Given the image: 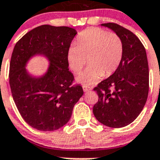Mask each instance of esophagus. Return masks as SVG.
I'll list each match as a JSON object with an SVG mask.
<instances>
[{"instance_id":"obj_1","label":"esophagus","mask_w":160,"mask_h":160,"mask_svg":"<svg viewBox=\"0 0 160 160\" xmlns=\"http://www.w3.org/2000/svg\"><path fill=\"white\" fill-rule=\"evenodd\" d=\"M82 88H83V90H84L85 92H87V91H89V90H91V89H90V87H87V86H86V85H83Z\"/></svg>"}]
</instances>
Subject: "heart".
Listing matches in <instances>:
<instances>
[{"label": "heart", "instance_id": "b5f03b06", "mask_svg": "<svg viewBox=\"0 0 160 160\" xmlns=\"http://www.w3.org/2000/svg\"><path fill=\"white\" fill-rule=\"evenodd\" d=\"M122 57V42L115 32L100 28H90L82 31L78 43H72L67 51L70 68L78 73L87 63L89 66L78 76L83 84H94L102 77L114 73Z\"/></svg>", "mask_w": 160, "mask_h": 160}]
</instances>
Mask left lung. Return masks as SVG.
<instances>
[{"mask_svg":"<svg viewBox=\"0 0 160 160\" xmlns=\"http://www.w3.org/2000/svg\"><path fill=\"white\" fill-rule=\"evenodd\" d=\"M102 25L112 29L121 38L122 57L112 75L94 88L98 101L93 107V113L103 125L123 128L138 116L148 99V58L143 45L131 31L115 23Z\"/></svg>","mask_w":160,"mask_h":160,"instance_id":"8db88e82","label":"left lung"}]
</instances>
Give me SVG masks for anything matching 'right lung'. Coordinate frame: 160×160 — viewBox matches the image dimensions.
Returning <instances> with one entry per match:
<instances>
[{"label":"right lung","instance_id":"right-lung-1","mask_svg":"<svg viewBox=\"0 0 160 160\" xmlns=\"http://www.w3.org/2000/svg\"><path fill=\"white\" fill-rule=\"evenodd\" d=\"M77 32L66 26L43 25L28 32L14 46L9 66L12 98L23 119L43 131L58 130L67 123L75 103L82 96L81 85H73L69 71L67 51ZM36 54L51 62L41 78L29 75L24 66Z\"/></svg>","mask_w":160,"mask_h":160}]
</instances>
